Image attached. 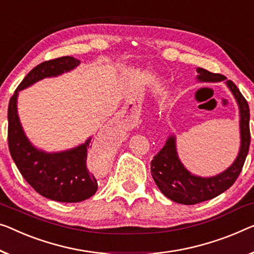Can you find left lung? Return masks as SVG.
<instances>
[{"mask_svg":"<svg viewBox=\"0 0 254 254\" xmlns=\"http://www.w3.org/2000/svg\"><path fill=\"white\" fill-rule=\"evenodd\" d=\"M197 78L204 82H218L226 79L224 75L211 73L204 68H197ZM226 84L235 96L241 114V149L233 165L225 172L212 178L192 176L184 168L178 158L175 137L168 139L165 146L151 161L150 173L155 184L166 197L177 203L194 205L220 195L233 186L243 169L251 142L250 109L247 99L240 92L235 83L228 79L226 81Z\"/></svg>","mask_w":254,"mask_h":254,"instance_id":"left-lung-1","label":"left lung"}]
</instances>
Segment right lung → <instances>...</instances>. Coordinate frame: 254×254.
<instances>
[{"mask_svg":"<svg viewBox=\"0 0 254 254\" xmlns=\"http://www.w3.org/2000/svg\"><path fill=\"white\" fill-rule=\"evenodd\" d=\"M79 60L65 56L47 60L34 67L26 75L7 108V145L11 157L25 180L49 199L57 202L77 203L94 195L98 181L88 168L89 150H93L91 138L85 143L63 153L47 154L30 145L22 131L17 114L18 91L27 88L44 77L57 76L76 67Z\"/></svg>","mask_w":254,"mask_h":254,"instance_id":"add662e5","label":"right lung"}]
</instances>
